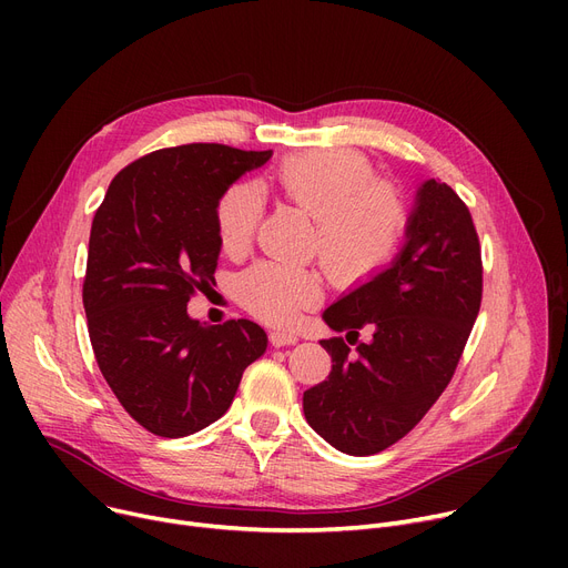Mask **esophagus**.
Masks as SVG:
<instances>
[{"label": "esophagus", "instance_id": "34e87169", "mask_svg": "<svg viewBox=\"0 0 568 568\" xmlns=\"http://www.w3.org/2000/svg\"><path fill=\"white\" fill-rule=\"evenodd\" d=\"M268 341H272L274 347H285V345H294L296 341H300V336H296L294 332H287V329H276L268 334Z\"/></svg>", "mask_w": 568, "mask_h": 568}]
</instances>
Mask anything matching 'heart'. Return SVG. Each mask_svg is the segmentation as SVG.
I'll return each instance as SVG.
<instances>
[{"label": "heart", "instance_id": "b5f03b06", "mask_svg": "<svg viewBox=\"0 0 568 568\" xmlns=\"http://www.w3.org/2000/svg\"><path fill=\"white\" fill-rule=\"evenodd\" d=\"M278 186L315 219L313 248L338 281H371L396 257L409 223L405 200L396 189L373 182V168L359 152L320 149L292 156L278 170ZM262 212L264 195L255 182L232 184L216 204L221 248L242 255ZM236 294L253 315L283 324L315 306L324 287L313 268L260 262L239 276Z\"/></svg>", "mask_w": 568, "mask_h": 568}]
</instances>
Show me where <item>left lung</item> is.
Wrapping results in <instances>:
<instances>
[{"label":"left lung","mask_w":568,"mask_h":568,"mask_svg":"<svg viewBox=\"0 0 568 568\" xmlns=\"http://www.w3.org/2000/svg\"><path fill=\"white\" fill-rule=\"evenodd\" d=\"M481 274L469 209L452 186L426 179L392 264L322 313L347 341L364 325L374 338L354 357L343 338L320 341L334 366L304 392L311 428L349 456L379 454L405 437L454 377L481 308Z\"/></svg>","instance_id":"1"}]
</instances>
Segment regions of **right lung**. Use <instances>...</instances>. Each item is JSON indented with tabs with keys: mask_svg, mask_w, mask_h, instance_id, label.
Returning a JSON list of instances; mask_svg holds the SVG:
<instances>
[{
	"mask_svg": "<svg viewBox=\"0 0 568 568\" xmlns=\"http://www.w3.org/2000/svg\"><path fill=\"white\" fill-rule=\"evenodd\" d=\"M272 152L182 144L119 172L92 223L82 304L99 368L116 400L159 437L193 435L227 412L266 349L251 320L200 324L195 287L221 255L216 204Z\"/></svg>",
	"mask_w": 568,
	"mask_h": 568,
	"instance_id": "add662e5",
	"label": "right lung"
}]
</instances>
